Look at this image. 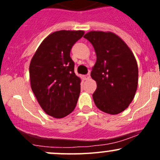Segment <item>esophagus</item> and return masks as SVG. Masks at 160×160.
<instances>
[{"label":"esophagus","instance_id":"1","mask_svg":"<svg viewBox=\"0 0 160 160\" xmlns=\"http://www.w3.org/2000/svg\"><path fill=\"white\" fill-rule=\"evenodd\" d=\"M90 73H88V74H87V75H85V76H84L85 80H88V79H90Z\"/></svg>","mask_w":160,"mask_h":160}]
</instances>
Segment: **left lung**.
Wrapping results in <instances>:
<instances>
[{"label": "left lung", "instance_id": "obj_1", "mask_svg": "<svg viewBox=\"0 0 160 160\" xmlns=\"http://www.w3.org/2000/svg\"><path fill=\"white\" fill-rule=\"evenodd\" d=\"M97 61L90 72L97 83L93 99L101 111L117 114L129 106L138 87L136 59L126 43L112 32L91 31L84 35Z\"/></svg>", "mask_w": 160, "mask_h": 160}]
</instances>
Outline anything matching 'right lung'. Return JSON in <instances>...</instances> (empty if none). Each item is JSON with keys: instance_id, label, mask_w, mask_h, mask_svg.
Instances as JSON below:
<instances>
[{"instance_id": "obj_1", "label": "right lung", "mask_w": 160, "mask_h": 160, "mask_svg": "<svg viewBox=\"0 0 160 160\" xmlns=\"http://www.w3.org/2000/svg\"><path fill=\"white\" fill-rule=\"evenodd\" d=\"M83 35V31L53 32L43 40L31 60L32 91L43 111L56 118L70 114L77 105L81 80L74 72L70 50Z\"/></svg>"}]
</instances>
